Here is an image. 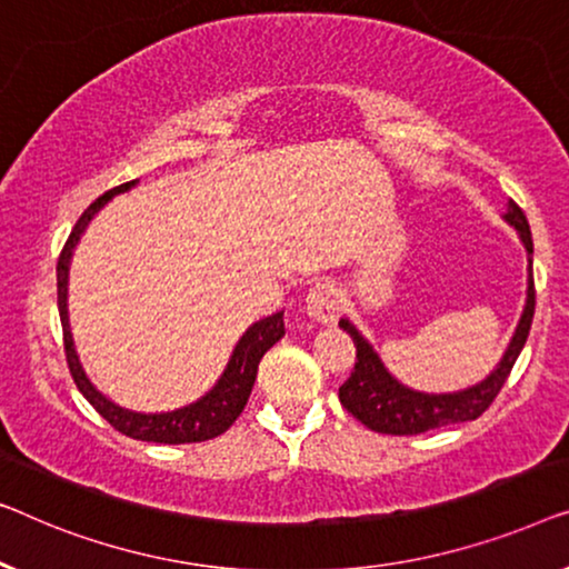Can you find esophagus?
<instances>
[{
  "label": "esophagus",
  "mask_w": 569,
  "mask_h": 569,
  "mask_svg": "<svg viewBox=\"0 0 569 569\" xmlns=\"http://www.w3.org/2000/svg\"><path fill=\"white\" fill-rule=\"evenodd\" d=\"M340 309H342L340 288L335 286L332 281H319V283L309 288L307 311H309L311 319L330 325V322H335V319H338Z\"/></svg>",
  "instance_id": "34e87169"
}]
</instances>
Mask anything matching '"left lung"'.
<instances>
[{"label":"left lung","mask_w":569,"mask_h":569,"mask_svg":"<svg viewBox=\"0 0 569 569\" xmlns=\"http://www.w3.org/2000/svg\"><path fill=\"white\" fill-rule=\"evenodd\" d=\"M506 221L513 223L526 244L528 299L521 322L516 327V335L513 340H510L500 366L495 368L485 381H479L477 387L453 391V395H422V391L407 389L387 371V368H383L379 356L373 353V348L361 338V332H358L348 319H340V327L356 342V366L350 379L340 387V402L356 420H361L366 428L389 436H418L426 433V430L453 426V422L477 420L479 415L495 402V397L500 395L502 383L508 381V376L513 371L518 356H521V350L526 346L536 309V288L531 270L533 239L531 229H528L526 213L516 201L508 203Z\"/></svg>","instance_id":"8db88e82"}]
</instances>
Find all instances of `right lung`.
<instances>
[{
	"label": "right lung",
	"mask_w": 569,
	"mask_h": 569,
	"mask_svg": "<svg viewBox=\"0 0 569 569\" xmlns=\"http://www.w3.org/2000/svg\"><path fill=\"white\" fill-rule=\"evenodd\" d=\"M136 180L123 182L113 190H108L106 196H100L98 201L87 206V211L79 216V221L71 229V234L63 244L59 254V266H56V288H59V317L63 327V353H67V366L71 379H74L77 389L82 391L87 402H90L94 410H98L102 418H106L110 426H113L118 433L128 438H136V441H149V443H201L211 441V438L227 433L231 422H234L239 415H242L247 399H250V391L254 387V379H258V366L262 356L268 353L270 348L276 346L278 340L286 335L283 327V311H278L273 317L260 319L254 322L250 330L242 335L239 346L234 348V356L227 366V371L219 379V383L208 391L203 399H198L196 405L182 407V410L174 412H162V415H141L123 410L100 395L98 389L92 387L90 379H87L82 366L77 361L74 342H71L69 332V319H67V276H69V260L71 250H74L79 237L94 213L106 206L116 193H123Z\"/></svg>",
	"instance_id": "obj_1"
}]
</instances>
